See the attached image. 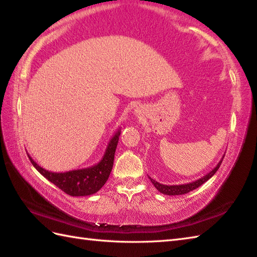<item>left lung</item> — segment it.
I'll return each mask as SVG.
<instances>
[{
    "instance_id": "left-lung-1",
    "label": "left lung",
    "mask_w": 257,
    "mask_h": 257,
    "mask_svg": "<svg viewBox=\"0 0 257 257\" xmlns=\"http://www.w3.org/2000/svg\"><path fill=\"white\" fill-rule=\"evenodd\" d=\"M224 158V157H223ZM223 158L220 160V162L217 163L216 167L213 169L212 171H210L207 174H205L204 177L200 178L199 180H195V181L193 182H190V183H187V184H179V185H167V184H161L159 182H157L156 180L154 179H150V181L152 182V184L155 185V188L159 191L160 193H163V194H167V195H181V194H185V193H189L190 191H193L194 189L199 188L200 185H202L203 183H205L207 180H209L210 178H212L213 176H214L215 172L219 170V168L221 166V163L223 161Z\"/></svg>"
}]
</instances>
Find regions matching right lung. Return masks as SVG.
I'll list each match as a JSON object with an SVG mask.
<instances>
[{"mask_svg": "<svg viewBox=\"0 0 257 257\" xmlns=\"http://www.w3.org/2000/svg\"><path fill=\"white\" fill-rule=\"evenodd\" d=\"M120 136V129L114 134L113 137L109 141L107 149L103 154L101 160L88 168L77 169L67 172H51L45 170L37 165V163L29 156L32 165L36 168L43 177H45L48 181H51L72 196H86L91 195L99 191L102 185L106 183L111 172L113 166L114 151H116L118 140Z\"/></svg>", "mask_w": 257, "mask_h": 257, "instance_id": "obj_1", "label": "right lung"}]
</instances>
